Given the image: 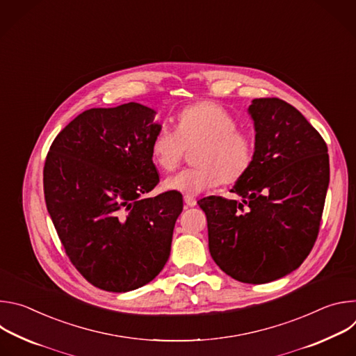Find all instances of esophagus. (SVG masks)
<instances>
[{
  "label": "esophagus",
  "mask_w": 356,
  "mask_h": 356,
  "mask_svg": "<svg viewBox=\"0 0 356 356\" xmlns=\"http://www.w3.org/2000/svg\"><path fill=\"white\" fill-rule=\"evenodd\" d=\"M184 202H186V206H187V207H194V206L197 204L195 198H193V197H188V195H186V197H184Z\"/></svg>",
  "instance_id": "1"
}]
</instances>
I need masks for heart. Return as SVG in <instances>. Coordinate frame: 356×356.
<instances>
[{
  "instance_id": "heart-1",
  "label": "heart",
  "mask_w": 356,
  "mask_h": 356,
  "mask_svg": "<svg viewBox=\"0 0 356 356\" xmlns=\"http://www.w3.org/2000/svg\"><path fill=\"white\" fill-rule=\"evenodd\" d=\"M236 120L222 106L200 101L187 106L176 118V132L161 128L150 142V158L161 170H175L184 149L198 145L194 169L168 177L163 188L184 195H198L221 181L234 184L250 169L255 147L250 138L236 131Z\"/></svg>"
}]
</instances>
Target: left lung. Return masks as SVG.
Wrapping results in <instances>:
<instances>
[{"instance_id":"left-lung-1","label":"left lung","mask_w":356,"mask_h":356,"mask_svg":"<svg viewBox=\"0 0 356 356\" xmlns=\"http://www.w3.org/2000/svg\"><path fill=\"white\" fill-rule=\"evenodd\" d=\"M255 156L234 184L242 201H198L211 258L232 279L261 284L296 270L318 235L330 183L328 149L302 114L279 98H255Z\"/></svg>"}]
</instances>
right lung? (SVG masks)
<instances>
[{"instance_id": "1", "label": "right lung", "mask_w": 356, "mask_h": 356, "mask_svg": "<svg viewBox=\"0 0 356 356\" xmlns=\"http://www.w3.org/2000/svg\"><path fill=\"white\" fill-rule=\"evenodd\" d=\"M138 103L91 108L54 140L43 169L47 213L67 257L95 287L131 291L166 265L183 197L159 183L150 142L162 128Z\"/></svg>"}]
</instances>
